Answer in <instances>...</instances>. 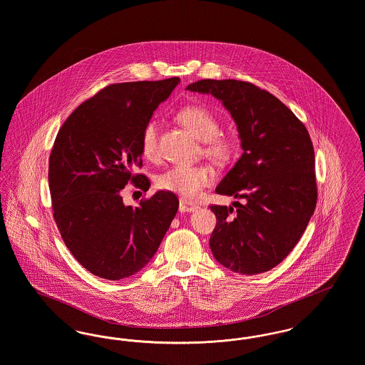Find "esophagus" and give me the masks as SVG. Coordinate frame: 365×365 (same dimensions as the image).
<instances>
[{"label": "esophagus", "mask_w": 365, "mask_h": 365, "mask_svg": "<svg viewBox=\"0 0 365 365\" xmlns=\"http://www.w3.org/2000/svg\"><path fill=\"white\" fill-rule=\"evenodd\" d=\"M197 209H198V207L195 204H192V202L185 200V198H180V201H179V210L180 212H194Z\"/></svg>", "instance_id": "obj_1"}]
</instances>
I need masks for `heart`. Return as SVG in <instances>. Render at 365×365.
I'll return each mask as SVG.
<instances>
[{
  "label": "heart",
  "mask_w": 365,
  "mask_h": 365,
  "mask_svg": "<svg viewBox=\"0 0 365 365\" xmlns=\"http://www.w3.org/2000/svg\"><path fill=\"white\" fill-rule=\"evenodd\" d=\"M176 119L204 142L202 153L216 164H226L237 152V139L220 133L217 116L202 105H187L176 113ZM160 130L156 120H149L140 131L139 149L142 156L150 161L160 157ZM215 180L208 165H173L157 176V186L173 191L185 198H195Z\"/></svg>",
  "instance_id": "obj_1"
}]
</instances>
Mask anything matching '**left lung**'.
I'll return each instance as SVG.
<instances>
[{
  "label": "left lung",
  "instance_id": "obj_1",
  "mask_svg": "<svg viewBox=\"0 0 365 365\" xmlns=\"http://www.w3.org/2000/svg\"><path fill=\"white\" fill-rule=\"evenodd\" d=\"M219 98L237 123L243 153L216 187L242 198L210 205L209 245L228 269L257 275L284 260L317 202L314 150L304 123L275 96L250 82L202 79L186 87Z\"/></svg>",
  "mask_w": 365,
  "mask_h": 365
}]
</instances>
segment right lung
<instances>
[{"label": "right lung", "mask_w": 365, "mask_h": 365, "mask_svg": "<svg viewBox=\"0 0 365 365\" xmlns=\"http://www.w3.org/2000/svg\"><path fill=\"white\" fill-rule=\"evenodd\" d=\"M179 78L113 83L79 105L49 157L53 217L72 256L93 275L128 278L142 269L174 220L179 200L160 190L139 207L123 204L127 183L146 191L139 135Z\"/></svg>", "instance_id": "add662e5"}]
</instances>
